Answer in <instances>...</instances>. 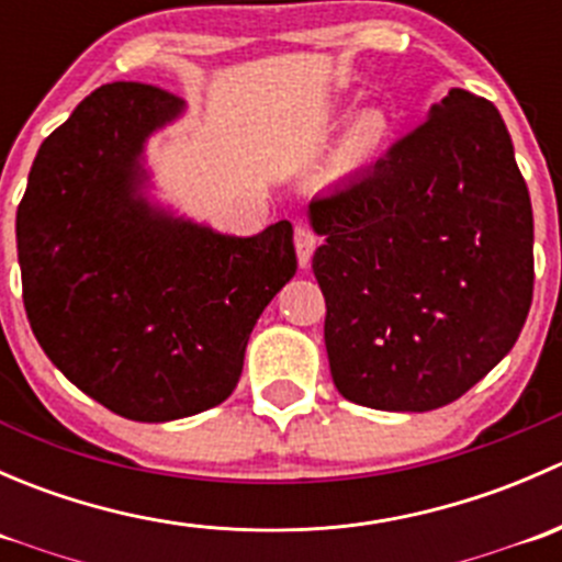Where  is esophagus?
Here are the masks:
<instances>
[{
  "instance_id": "1",
  "label": "esophagus",
  "mask_w": 562,
  "mask_h": 562,
  "mask_svg": "<svg viewBox=\"0 0 562 562\" xmlns=\"http://www.w3.org/2000/svg\"><path fill=\"white\" fill-rule=\"evenodd\" d=\"M293 245H296L299 266H302V269H307L310 260H313L317 236L310 228H304V225H296V231H293Z\"/></svg>"
}]
</instances>
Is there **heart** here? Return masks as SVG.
<instances>
[{
    "mask_svg": "<svg viewBox=\"0 0 562 562\" xmlns=\"http://www.w3.org/2000/svg\"><path fill=\"white\" fill-rule=\"evenodd\" d=\"M348 116V105H334L328 108L326 122L339 124ZM391 135V122L381 108H367V111L356 113L350 119L348 130L339 144V166L342 168H361L383 149V144Z\"/></svg>",
    "mask_w": 562,
    "mask_h": 562,
    "instance_id": "obj_1",
    "label": "heart"
}]
</instances>
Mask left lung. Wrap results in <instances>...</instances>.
<instances>
[{
  "instance_id": "left-lung-1",
  "label": "left lung",
  "mask_w": 562,
  "mask_h": 562,
  "mask_svg": "<svg viewBox=\"0 0 562 562\" xmlns=\"http://www.w3.org/2000/svg\"><path fill=\"white\" fill-rule=\"evenodd\" d=\"M345 400L424 413L473 389L532 302V209L501 111L451 89L386 157L310 201Z\"/></svg>"
}]
</instances>
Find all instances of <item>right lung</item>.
I'll return each mask as SVG.
<instances>
[{
	"mask_svg": "<svg viewBox=\"0 0 562 562\" xmlns=\"http://www.w3.org/2000/svg\"><path fill=\"white\" fill-rule=\"evenodd\" d=\"M184 108L144 83L94 89L43 140L15 214L40 348L130 422L228 400L255 323L296 274L288 220L228 236L149 195L146 144Z\"/></svg>",
	"mask_w": 562,
	"mask_h": 562,
	"instance_id": "add662e5",
	"label": "right lung"
}]
</instances>
